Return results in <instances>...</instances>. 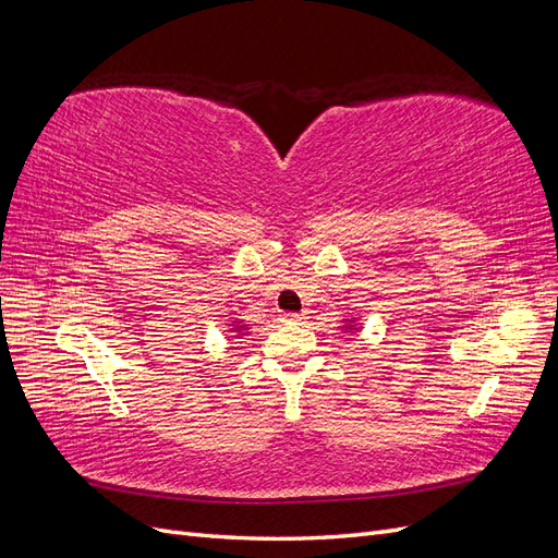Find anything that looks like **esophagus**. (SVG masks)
<instances>
[{
    "label": "esophagus",
    "instance_id": "esophagus-1",
    "mask_svg": "<svg viewBox=\"0 0 558 558\" xmlns=\"http://www.w3.org/2000/svg\"><path fill=\"white\" fill-rule=\"evenodd\" d=\"M302 316H305V314H293V312H286V314H281V320H283V324H298V320H302Z\"/></svg>",
    "mask_w": 558,
    "mask_h": 558
}]
</instances>
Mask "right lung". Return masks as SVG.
I'll list each match as a JSON object with an SVG mask.
<instances>
[{
    "label": "right lung",
    "mask_w": 558,
    "mask_h": 558,
    "mask_svg": "<svg viewBox=\"0 0 558 558\" xmlns=\"http://www.w3.org/2000/svg\"><path fill=\"white\" fill-rule=\"evenodd\" d=\"M238 328H240V330H242V326H238ZM238 328H234V330H238Z\"/></svg>",
    "instance_id": "add662e5"
}]
</instances>
